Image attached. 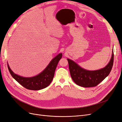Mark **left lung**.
Masks as SVG:
<instances>
[{"label":"left lung","instance_id":"8db88e82","mask_svg":"<svg viewBox=\"0 0 122 122\" xmlns=\"http://www.w3.org/2000/svg\"><path fill=\"white\" fill-rule=\"evenodd\" d=\"M113 51L109 63L104 68L96 71H88L81 68L74 61L67 59L71 78L79 86L90 87L97 86L107 76L111 71L113 64Z\"/></svg>","mask_w":122,"mask_h":122}]
</instances>
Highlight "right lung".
Listing matches in <instances>:
<instances>
[{
  "label": "right lung",
  "instance_id": "obj_1",
  "mask_svg": "<svg viewBox=\"0 0 122 122\" xmlns=\"http://www.w3.org/2000/svg\"><path fill=\"white\" fill-rule=\"evenodd\" d=\"M62 57V54H58L50 61L44 71L39 75L32 77H23L15 74L8 65L11 75L17 81L25 88L30 90H40L48 86L53 78L54 72L58 61Z\"/></svg>",
  "mask_w": 122,
  "mask_h": 122
}]
</instances>
